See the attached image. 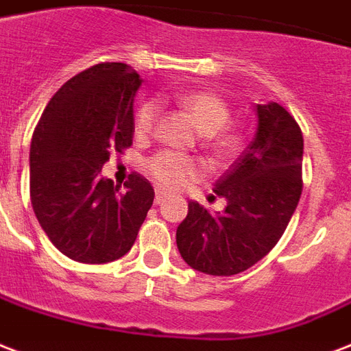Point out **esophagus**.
<instances>
[{"label":"esophagus","mask_w":351,"mask_h":351,"mask_svg":"<svg viewBox=\"0 0 351 351\" xmlns=\"http://www.w3.org/2000/svg\"><path fill=\"white\" fill-rule=\"evenodd\" d=\"M165 199H166V194L162 191H155V205H160V204H165Z\"/></svg>","instance_id":"obj_1"}]
</instances>
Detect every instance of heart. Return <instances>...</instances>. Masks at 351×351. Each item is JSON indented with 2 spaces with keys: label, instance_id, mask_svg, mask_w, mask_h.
Instances as JSON below:
<instances>
[{
  "label": "heart",
  "instance_id": "obj_1",
  "mask_svg": "<svg viewBox=\"0 0 351 351\" xmlns=\"http://www.w3.org/2000/svg\"><path fill=\"white\" fill-rule=\"evenodd\" d=\"M179 105L194 118L197 129L207 135V147L216 159L233 157L239 147V138L231 131H223L229 118V109L222 97L215 92L191 90L178 97ZM159 116V105L155 101H144L135 112V135L144 138L152 133L155 120ZM147 173L157 185L178 191L192 185L204 176V166L196 159L173 152H160L146 160Z\"/></svg>",
  "mask_w": 351,
  "mask_h": 351
}]
</instances>
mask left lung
Returning a JSON list of instances; mask_svg holds the SVG:
<instances>
[{"instance_id":"left-lung-1","label":"left lung","mask_w":351,"mask_h":351,"mask_svg":"<svg viewBox=\"0 0 351 351\" xmlns=\"http://www.w3.org/2000/svg\"><path fill=\"white\" fill-rule=\"evenodd\" d=\"M257 129L228 172L216 181L226 209L210 215L189 202L176 242L186 265L209 276H235L272 250L302 196L304 136L276 101L255 105Z\"/></svg>"}]
</instances>
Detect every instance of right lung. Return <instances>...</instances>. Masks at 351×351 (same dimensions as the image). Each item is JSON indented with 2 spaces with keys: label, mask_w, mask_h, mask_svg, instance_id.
I'll use <instances>...</instances> for the list:
<instances>
[{
  "label": "right lung",
  "mask_w": 351,
  "mask_h": 351,
  "mask_svg": "<svg viewBox=\"0 0 351 351\" xmlns=\"http://www.w3.org/2000/svg\"><path fill=\"white\" fill-rule=\"evenodd\" d=\"M141 75L123 62H101L73 75L40 116L31 141V204L49 241L66 257L104 265L135 244L155 192L131 173L125 192L99 172L135 135Z\"/></svg>",
  "instance_id": "obj_1"
}]
</instances>
